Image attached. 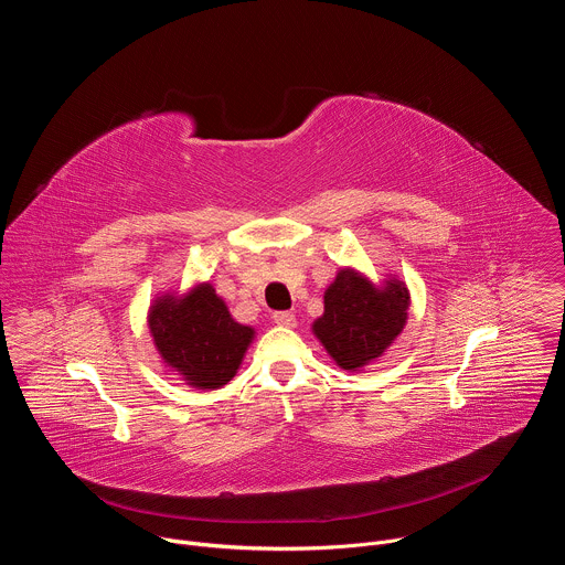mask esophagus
Returning a JSON list of instances; mask_svg holds the SVG:
<instances>
[{
	"label": "esophagus",
	"instance_id": "34e87169",
	"mask_svg": "<svg viewBox=\"0 0 565 565\" xmlns=\"http://www.w3.org/2000/svg\"><path fill=\"white\" fill-rule=\"evenodd\" d=\"M273 319H275L277 327H284V329H295L297 327L292 312H275Z\"/></svg>",
	"mask_w": 565,
	"mask_h": 565
}]
</instances>
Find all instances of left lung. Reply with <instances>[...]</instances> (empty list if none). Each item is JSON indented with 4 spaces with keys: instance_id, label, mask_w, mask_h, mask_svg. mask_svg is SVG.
I'll return each mask as SVG.
<instances>
[{
    "instance_id": "obj_1",
    "label": "left lung",
    "mask_w": 565,
    "mask_h": 565,
    "mask_svg": "<svg viewBox=\"0 0 565 565\" xmlns=\"http://www.w3.org/2000/svg\"><path fill=\"white\" fill-rule=\"evenodd\" d=\"M412 297L395 277L373 284L355 268H340L324 292V315L312 333L344 371H362L384 355L407 324Z\"/></svg>"
}]
</instances>
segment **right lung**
<instances>
[{"mask_svg": "<svg viewBox=\"0 0 565 565\" xmlns=\"http://www.w3.org/2000/svg\"><path fill=\"white\" fill-rule=\"evenodd\" d=\"M147 324L163 364L201 391L227 384L255 340V329L234 321L207 281L156 297Z\"/></svg>", "mask_w": 565, "mask_h": 565, "instance_id": "right-lung-1", "label": "right lung"}]
</instances>
